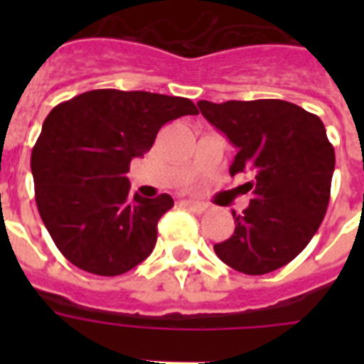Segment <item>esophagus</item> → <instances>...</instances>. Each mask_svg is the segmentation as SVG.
I'll return each mask as SVG.
<instances>
[{"instance_id":"1","label":"esophagus","mask_w":364,"mask_h":364,"mask_svg":"<svg viewBox=\"0 0 364 364\" xmlns=\"http://www.w3.org/2000/svg\"><path fill=\"white\" fill-rule=\"evenodd\" d=\"M182 205H184V208H188V210L197 211V213H202V211L208 208L204 202H198V200H182Z\"/></svg>"}]
</instances>
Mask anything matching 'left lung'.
Listing matches in <instances>:
<instances>
[{"instance_id":"left-lung-1","label":"left lung","mask_w":364,"mask_h":364,"mask_svg":"<svg viewBox=\"0 0 364 364\" xmlns=\"http://www.w3.org/2000/svg\"><path fill=\"white\" fill-rule=\"evenodd\" d=\"M197 105L237 147L231 176L253 175V198L240 215L231 211L235 231L215 253L246 275L275 272L308 246L326 215L336 153L324 124L284 100Z\"/></svg>"}]
</instances>
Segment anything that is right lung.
<instances>
[{"label":"right lung","mask_w":364,"mask_h":364,"mask_svg":"<svg viewBox=\"0 0 364 364\" xmlns=\"http://www.w3.org/2000/svg\"><path fill=\"white\" fill-rule=\"evenodd\" d=\"M186 114H198L188 98L117 89L83 92L49 112L31 169L41 220L69 262L112 277L151 255L173 198H131L125 173L164 124Z\"/></svg>","instance_id":"obj_1"}]
</instances>
